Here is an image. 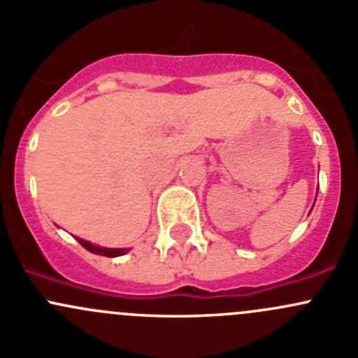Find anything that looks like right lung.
<instances>
[{"instance_id": "1", "label": "right lung", "mask_w": 358, "mask_h": 358, "mask_svg": "<svg viewBox=\"0 0 358 358\" xmlns=\"http://www.w3.org/2000/svg\"><path fill=\"white\" fill-rule=\"evenodd\" d=\"M76 239H78V237H76ZM78 241L83 248L88 249V251L93 252V255L107 256V258H115V256H121L126 252V249H107V248L95 246V244H92V243H86V241H83V239H78Z\"/></svg>"}]
</instances>
